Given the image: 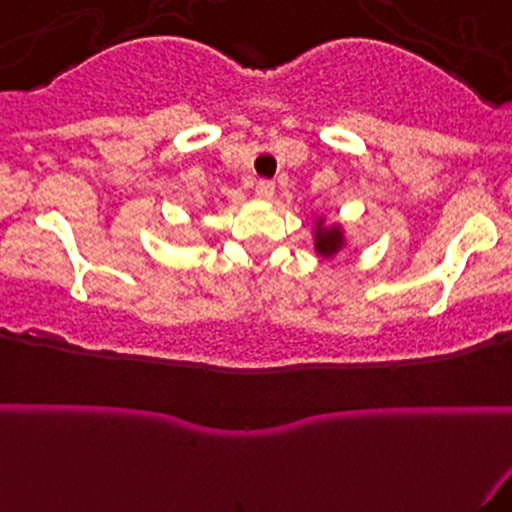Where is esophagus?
Segmentation results:
<instances>
[{"mask_svg": "<svg viewBox=\"0 0 512 512\" xmlns=\"http://www.w3.org/2000/svg\"><path fill=\"white\" fill-rule=\"evenodd\" d=\"M255 195L260 199H272L274 197V182L272 180H260L255 187Z\"/></svg>", "mask_w": 512, "mask_h": 512, "instance_id": "obj_1", "label": "esophagus"}]
</instances>
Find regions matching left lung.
Segmentation results:
<instances>
[{
	"label": "left lung",
	"mask_w": 512,
	"mask_h": 512,
	"mask_svg": "<svg viewBox=\"0 0 512 512\" xmlns=\"http://www.w3.org/2000/svg\"><path fill=\"white\" fill-rule=\"evenodd\" d=\"M344 245H346L344 228L339 226V223H334V226H325V221L317 219V226H315L317 255L325 257V260H330V257H334L339 250L344 248Z\"/></svg>",
	"instance_id": "1"
}]
</instances>
